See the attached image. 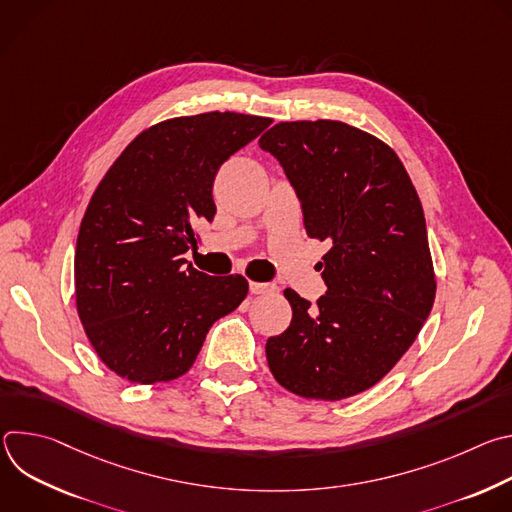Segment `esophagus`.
<instances>
[{
	"label": "esophagus",
	"instance_id": "obj_1",
	"mask_svg": "<svg viewBox=\"0 0 512 512\" xmlns=\"http://www.w3.org/2000/svg\"><path fill=\"white\" fill-rule=\"evenodd\" d=\"M249 289H251V294L253 296H267V294H273V291L277 289V285H273V283H259V281H251L249 283Z\"/></svg>",
	"mask_w": 512,
	"mask_h": 512
}]
</instances>
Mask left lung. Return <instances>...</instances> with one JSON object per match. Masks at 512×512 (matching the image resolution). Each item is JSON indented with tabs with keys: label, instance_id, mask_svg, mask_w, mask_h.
<instances>
[{
	"label": "left lung",
	"instance_id": "8db88e82",
	"mask_svg": "<svg viewBox=\"0 0 512 512\" xmlns=\"http://www.w3.org/2000/svg\"><path fill=\"white\" fill-rule=\"evenodd\" d=\"M294 188L308 237L328 241L318 306L285 289L289 328L265 344L287 391L338 401L377 385L427 320L435 279L419 196L397 154L342 121H287L259 139Z\"/></svg>",
	"mask_w": 512,
	"mask_h": 512
}]
</instances>
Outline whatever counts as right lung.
<instances>
[{"label": "right lung", "mask_w": 512, "mask_h": 512, "mask_svg": "<svg viewBox=\"0 0 512 512\" xmlns=\"http://www.w3.org/2000/svg\"><path fill=\"white\" fill-rule=\"evenodd\" d=\"M271 125L212 111L139 133L109 168L83 216L75 251L77 310L107 367L141 385L182 377L210 326L245 300L243 275L212 277L184 253L212 223L214 176Z\"/></svg>", "instance_id": "obj_1"}]
</instances>
